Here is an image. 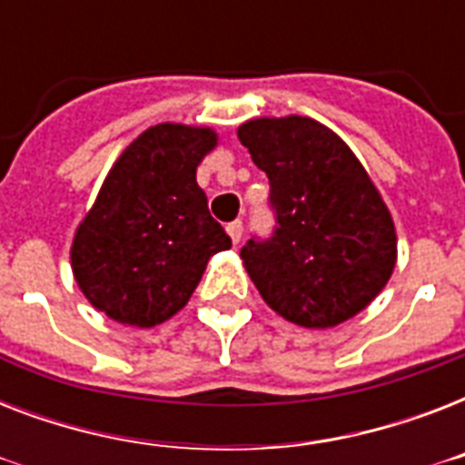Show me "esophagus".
<instances>
[{
	"mask_svg": "<svg viewBox=\"0 0 465 465\" xmlns=\"http://www.w3.org/2000/svg\"><path fill=\"white\" fill-rule=\"evenodd\" d=\"M226 232H229V236H232L233 243H239L241 236H243V222H241V219H236V222H232V224L226 226Z\"/></svg>",
	"mask_w": 465,
	"mask_h": 465,
	"instance_id": "esophagus-1",
	"label": "esophagus"
}]
</instances>
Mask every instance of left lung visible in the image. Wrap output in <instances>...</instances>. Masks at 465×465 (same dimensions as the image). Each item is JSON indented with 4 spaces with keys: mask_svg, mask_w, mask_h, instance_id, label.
<instances>
[{
    "mask_svg": "<svg viewBox=\"0 0 465 465\" xmlns=\"http://www.w3.org/2000/svg\"><path fill=\"white\" fill-rule=\"evenodd\" d=\"M241 144L270 181L275 232L241 258L265 304L304 328L357 316L396 268V226L352 149L302 115L255 118Z\"/></svg>",
    "mask_w": 465,
    "mask_h": 465,
    "instance_id": "1",
    "label": "left lung"
}]
</instances>
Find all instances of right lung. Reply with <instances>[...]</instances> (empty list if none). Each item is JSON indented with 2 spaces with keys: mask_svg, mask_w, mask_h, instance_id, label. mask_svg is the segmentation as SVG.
I'll use <instances>...</instances> for the list:
<instances>
[{
  "mask_svg": "<svg viewBox=\"0 0 465 465\" xmlns=\"http://www.w3.org/2000/svg\"><path fill=\"white\" fill-rule=\"evenodd\" d=\"M210 127L161 123L120 154L72 243L74 280L118 323L152 328L188 304L207 261L232 248L197 185Z\"/></svg>",
  "mask_w": 465,
  "mask_h": 465,
  "instance_id": "1",
  "label": "right lung"
}]
</instances>
